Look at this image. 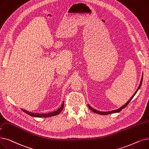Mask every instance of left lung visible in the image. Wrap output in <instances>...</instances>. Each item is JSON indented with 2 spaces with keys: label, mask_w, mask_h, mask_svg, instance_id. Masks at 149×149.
Returning a JSON list of instances; mask_svg holds the SVG:
<instances>
[{
  "label": "left lung",
  "mask_w": 149,
  "mask_h": 149,
  "mask_svg": "<svg viewBox=\"0 0 149 149\" xmlns=\"http://www.w3.org/2000/svg\"><path fill=\"white\" fill-rule=\"evenodd\" d=\"M143 75H142V79H141V82H140L139 85V86H138V89H136V91L135 93H134V94L132 95V97H131L130 99H129V100H128V101H127V102L125 103V105H123L122 107H121L120 108H119V109H116V110H113V111H98V110H96V109H94L93 108H92L91 107H90L89 105H88V106L89 108L91 109V110L93 111L94 113H97V114H101V115H106V114H109L114 113H119V111H120L122 110V109H124V108H125V107L128 105V104L129 103V102H130L132 100V99L133 98V97L135 95V94H136V93L138 92V91L139 89V88H140V87H141V84H142V83H143Z\"/></svg>",
  "instance_id": "obj_1"
}]
</instances>
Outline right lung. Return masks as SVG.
<instances>
[{
	"label": "right lung",
	"mask_w": 149,
	"mask_h": 149,
	"mask_svg": "<svg viewBox=\"0 0 149 149\" xmlns=\"http://www.w3.org/2000/svg\"><path fill=\"white\" fill-rule=\"evenodd\" d=\"M64 107V102H63L61 106L60 107V108H58L57 109L56 111H53L52 113H46V114H39V113H32V112H29L27 110H25V109H21L22 111H24V113H25L26 114L32 116V117H36V118H49V117H51V116H56L59 114L61 111L63 110Z\"/></svg>",
	"instance_id": "right-lung-1"
}]
</instances>
